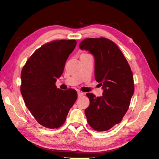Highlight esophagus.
Returning <instances> with one entry per match:
<instances>
[{
    "label": "esophagus",
    "mask_w": 159,
    "mask_h": 159,
    "mask_svg": "<svg viewBox=\"0 0 159 159\" xmlns=\"http://www.w3.org/2000/svg\"><path fill=\"white\" fill-rule=\"evenodd\" d=\"M78 98H80V97H81L82 96H84V93L80 92V91H78Z\"/></svg>",
    "instance_id": "1"
}]
</instances>
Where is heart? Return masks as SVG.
Listing matches in <instances>:
<instances>
[{
    "label": "heart",
    "instance_id": "heart-1",
    "mask_svg": "<svg viewBox=\"0 0 159 159\" xmlns=\"http://www.w3.org/2000/svg\"><path fill=\"white\" fill-rule=\"evenodd\" d=\"M85 54H87V53H83L82 55H85Z\"/></svg>",
    "mask_w": 159,
    "mask_h": 159
}]
</instances>
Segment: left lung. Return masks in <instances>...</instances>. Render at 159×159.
<instances>
[{
    "label": "left lung",
    "mask_w": 159,
    "mask_h": 159,
    "mask_svg": "<svg viewBox=\"0 0 159 159\" xmlns=\"http://www.w3.org/2000/svg\"><path fill=\"white\" fill-rule=\"evenodd\" d=\"M80 48L94 55L95 79L104 89L102 97L86 93L87 120L94 130L107 131L122 121L129 108L134 91L132 71L118 45L108 39H85Z\"/></svg>",
    "instance_id": "1"
}]
</instances>
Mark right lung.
Listing matches in <instances>:
<instances>
[{"label":"right lung","instance_id":"right-lung-1","mask_svg":"<svg viewBox=\"0 0 159 159\" xmlns=\"http://www.w3.org/2000/svg\"><path fill=\"white\" fill-rule=\"evenodd\" d=\"M77 41L55 40L43 45L30 57L21 71L20 92L37 122L51 129L61 126L78 98L75 89L55 85Z\"/></svg>","mask_w":159,"mask_h":159}]
</instances>
